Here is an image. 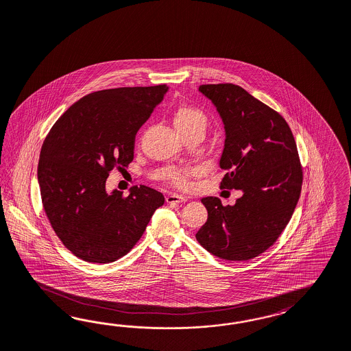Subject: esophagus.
Returning a JSON list of instances; mask_svg holds the SVG:
<instances>
[{
	"label": "esophagus",
	"mask_w": 351,
	"mask_h": 351,
	"mask_svg": "<svg viewBox=\"0 0 351 351\" xmlns=\"http://www.w3.org/2000/svg\"><path fill=\"white\" fill-rule=\"evenodd\" d=\"M188 198L180 195V194H175V193H171L167 197H166V202L167 203H182L186 202Z\"/></svg>",
	"instance_id": "obj_1"
}]
</instances>
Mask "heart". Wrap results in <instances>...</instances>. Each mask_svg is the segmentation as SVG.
<instances>
[{
  "mask_svg": "<svg viewBox=\"0 0 351 351\" xmlns=\"http://www.w3.org/2000/svg\"><path fill=\"white\" fill-rule=\"evenodd\" d=\"M172 122L182 135L193 128H206L207 117L201 109L189 104H181L173 109ZM167 179L178 188L188 186V173L185 171L171 170L167 173Z\"/></svg>",
  "mask_w": 351,
  "mask_h": 351,
  "instance_id": "heart-1",
  "label": "heart"
}]
</instances>
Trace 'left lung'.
I'll list each match as a JSON object with an SVG mask.
<instances>
[{"label": "left lung", "instance_id": "8db88e82", "mask_svg": "<svg viewBox=\"0 0 351 351\" xmlns=\"http://www.w3.org/2000/svg\"><path fill=\"white\" fill-rule=\"evenodd\" d=\"M216 106L225 128L220 188L243 195L233 206L202 198L208 217L195 234L210 254L245 261L276 243L301 193L302 167L286 119L233 84L199 86Z\"/></svg>", "mask_w": 351, "mask_h": 351}]
</instances>
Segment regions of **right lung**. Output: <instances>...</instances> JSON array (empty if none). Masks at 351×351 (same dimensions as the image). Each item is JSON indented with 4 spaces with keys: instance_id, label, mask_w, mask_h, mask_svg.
Wrapping results in <instances>:
<instances>
[{
    "instance_id": "obj_1",
    "label": "right lung",
    "mask_w": 351,
    "mask_h": 351,
    "mask_svg": "<svg viewBox=\"0 0 351 351\" xmlns=\"http://www.w3.org/2000/svg\"><path fill=\"white\" fill-rule=\"evenodd\" d=\"M167 85L91 93L65 110L45 138L38 160L43 210L58 238L87 263L108 264L138 243L160 191L132 186L108 193L109 172L134 160L135 136L160 104Z\"/></svg>"
}]
</instances>
